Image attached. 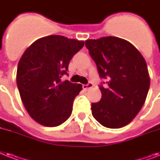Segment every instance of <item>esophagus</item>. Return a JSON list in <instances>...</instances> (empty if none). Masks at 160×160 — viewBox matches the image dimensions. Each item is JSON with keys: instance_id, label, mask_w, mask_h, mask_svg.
<instances>
[{"instance_id": "esophagus-1", "label": "esophagus", "mask_w": 160, "mask_h": 160, "mask_svg": "<svg viewBox=\"0 0 160 160\" xmlns=\"http://www.w3.org/2000/svg\"><path fill=\"white\" fill-rule=\"evenodd\" d=\"M82 87L84 89H89L93 87V84H91V83H88L87 84H83Z\"/></svg>"}]
</instances>
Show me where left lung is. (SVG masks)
<instances>
[{
  "label": "left lung",
  "instance_id": "obj_1",
  "mask_svg": "<svg viewBox=\"0 0 160 160\" xmlns=\"http://www.w3.org/2000/svg\"><path fill=\"white\" fill-rule=\"evenodd\" d=\"M85 46L100 78L107 80L99 85L100 101L91 104L92 115L108 128L127 125L141 109L150 89L145 59L131 42L117 37L86 40Z\"/></svg>",
  "mask_w": 160,
  "mask_h": 160
}]
</instances>
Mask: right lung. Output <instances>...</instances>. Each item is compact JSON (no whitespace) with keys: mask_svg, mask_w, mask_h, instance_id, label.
<instances>
[{"mask_svg":"<svg viewBox=\"0 0 160 160\" xmlns=\"http://www.w3.org/2000/svg\"><path fill=\"white\" fill-rule=\"evenodd\" d=\"M84 44L61 35L47 36L31 44L19 60L16 75L19 94L28 114L41 125L58 127L71 117L82 85L62 78Z\"/></svg>","mask_w":160,"mask_h":160,"instance_id":"right-lung-1","label":"right lung"}]
</instances>
